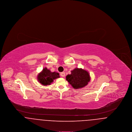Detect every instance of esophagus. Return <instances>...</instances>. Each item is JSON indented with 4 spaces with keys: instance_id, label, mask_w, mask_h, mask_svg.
I'll use <instances>...</instances> for the list:
<instances>
[{
    "instance_id": "34e87169",
    "label": "esophagus",
    "mask_w": 132,
    "mask_h": 132,
    "mask_svg": "<svg viewBox=\"0 0 132 132\" xmlns=\"http://www.w3.org/2000/svg\"><path fill=\"white\" fill-rule=\"evenodd\" d=\"M60 76H61V77H65V72H61L60 74Z\"/></svg>"
}]
</instances>
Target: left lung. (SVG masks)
I'll use <instances>...</instances> for the list:
<instances>
[{"instance_id": "1", "label": "left lung", "mask_w": 132, "mask_h": 132, "mask_svg": "<svg viewBox=\"0 0 132 132\" xmlns=\"http://www.w3.org/2000/svg\"><path fill=\"white\" fill-rule=\"evenodd\" d=\"M66 80L75 89L84 88L90 81V78L88 71L82 68H75L71 74L66 77Z\"/></svg>"}]
</instances>
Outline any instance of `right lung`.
<instances>
[{"label":"right lung","mask_w":132,"mask_h":132,"mask_svg":"<svg viewBox=\"0 0 132 132\" xmlns=\"http://www.w3.org/2000/svg\"><path fill=\"white\" fill-rule=\"evenodd\" d=\"M59 74L56 72H51L50 70L44 68L42 71L38 74L37 79L38 82L42 85L46 86L50 85L53 80L59 78Z\"/></svg>","instance_id":"add662e5"}]
</instances>
